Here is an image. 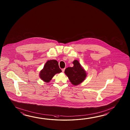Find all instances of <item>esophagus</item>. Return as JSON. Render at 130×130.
I'll use <instances>...</instances> for the list:
<instances>
[{"label": "esophagus", "instance_id": "1", "mask_svg": "<svg viewBox=\"0 0 130 130\" xmlns=\"http://www.w3.org/2000/svg\"><path fill=\"white\" fill-rule=\"evenodd\" d=\"M64 70H65V69H62V72H64Z\"/></svg>", "mask_w": 130, "mask_h": 130}]
</instances>
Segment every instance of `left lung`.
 Returning <instances> with one entry per match:
<instances>
[{"label": "left lung", "instance_id": "8db88e82", "mask_svg": "<svg viewBox=\"0 0 130 130\" xmlns=\"http://www.w3.org/2000/svg\"><path fill=\"white\" fill-rule=\"evenodd\" d=\"M73 67L66 69L64 73L73 85L77 86L85 80L87 73L77 60L73 61Z\"/></svg>", "mask_w": 130, "mask_h": 130}]
</instances>
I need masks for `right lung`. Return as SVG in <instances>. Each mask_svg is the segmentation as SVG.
<instances>
[{"instance_id":"obj_1","label":"right lung","mask_w":130,"mask_h":130,"mask_svg":"<svg viewBox=\"0 0 130 130\" xmlns=\"http://www.w3.org/2000/svg\"><path fill=\"white\" fill-rule=\"evenodd\" d=\"M62 72L58 66V62L54 60H48L39 72V77L45 83H49L55 75Z\"/></svg>"}]
</instances>
